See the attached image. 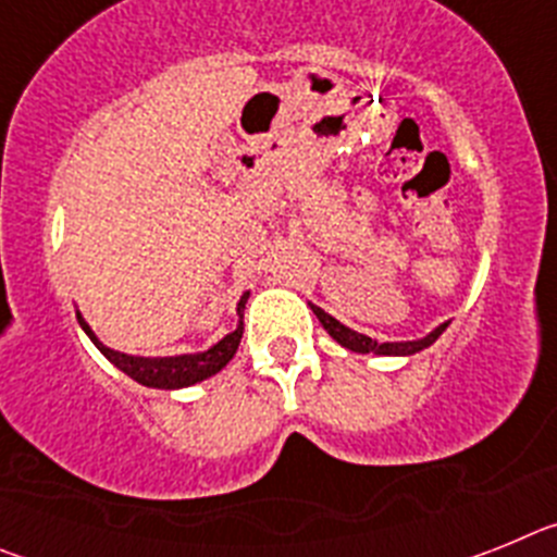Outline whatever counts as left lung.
<instances>
[{
    "mask_svg": "<svg viewBox=\"0 0 557 557\" xmlns=\"http://www.w3.org/2000/svg\"><path fill=\"white\" fill-rule=\"evenodd\" d=\"M312 312L318 314V321L323 323V329H326V332L332 334V337L337 339L343 348H348V351H357V354H385V357H410V354L424 351V348H430L432 343H435V339L444 334V329L449 326V323H441V326L432 329L426 337L407 339V343H376V339H371L368 334H359V332H354V329L343 326L339 321H334L332 314L323 312V309L314 307V304H312Z\"/></svg>",
    "mask_w": 557,
    "mask_h": 557,
    "instance_id": "left-lung-1",
    "label": "left lung"
}]
</instances>
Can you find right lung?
Returning a JSON list of instances; mask_svg holds the SVG:
<instances>
[{
    "mask_svg": "<svg viewBox=\"0 0 557 557\" xmlns=\"http://www.w3.org/2000/svg\"><path fill=\"white\" fill-rule=\"evenodd\" d=\"M248 295L245 293L236 304V314H239V326L234 332L225 334L223 339H218L214 346L206 348V351L198 354H178V357H133V354H122L108 348L106 343H100L91 326L83 321V314L77 312V323L83 326V332L91 337L97 348L102 351V357L108 362L120 368L122 373L133 379V382H139L145 387H159V391H178V387H189L198 385L203 379L214 376L218 371H223L225 366L231 362V357L239 348V339H243V312H245V301H248Z\"/></svg>",
    "mask_w": 557,
    "mask_h": 557,
    "instance_id": "obj_1",
    "label": "right lung"
}]
</instances>
